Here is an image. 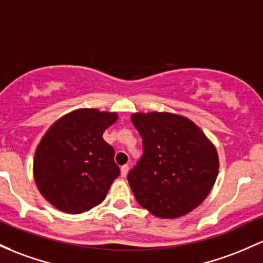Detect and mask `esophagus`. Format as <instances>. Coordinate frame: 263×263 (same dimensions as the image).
Instances as JSON below:
<instances>
[{
  "label": "esophagus",
  "mask_w": 263,
  "mask_h": 263,
  "mask_svg": "<svg viewBox=\"0 0 263 263\" xmlns=\"http://www.w3.org/2000/svg\"><path fill=\"white\" fill-rule=\"evenodd\" d=\"M128 170L129 167L127 166V164H123V166L121 167V176H122V177H126L127 174H128Z\"/></svg>",
  "instance_id": "1"
}]
</instances>
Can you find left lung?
<instances>
[{"label":"left lung","mask_w":263,"mask_h":263,"mask_svg":"<svg viewBox=\"0 0 263 263\" xmlns=\"http://www.w3.org/2000/svg\"><path fill=\"white\" fill-rule=\"evenodd\" d=\"M143 154L127 180L138 203L156 217L187 215L211 192L218 175L216 147L197 125L181 115H131Z\"/></svg>","instance_id":"8db88e82"}]
</instances>
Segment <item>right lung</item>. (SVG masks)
Here are the masks:
<instances>
[{
	"instance_id": "1",
	"label": "right lung",
	"mask_w": 263,
	"mask_h": 263,
	"mask_svg": "<svg viewBox=\"0 0 263 263\" xmlns=\"http://www.w3.org/2000/svg\"><path fill=\"white\" fill-rule=\"evenodd\" d=\"M117 118L116 112L74 109L43 135L34 152L33 178L57 210L77 215L105 200L120 168L102 135Z\"/></svg>"
}]
</instances>
